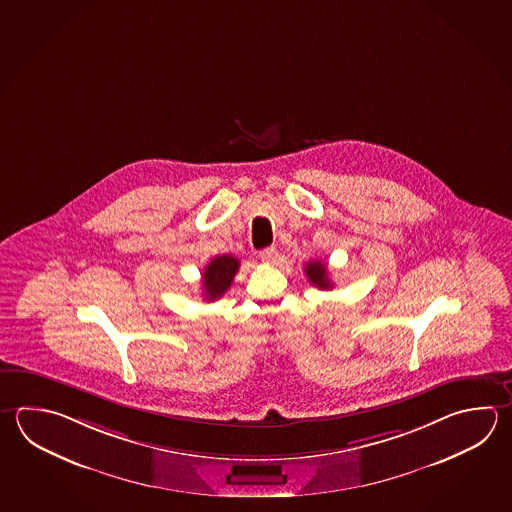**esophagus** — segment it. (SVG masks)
Wrapping results in <instances>:
<instances>
[{"label": "esophagus", "instance_id": "esophagus-1", "mask_svg": "<svg viewBox=\"0 0 512 512\" xmlns=\"http://www.w3.org/2000/svg\"><path fill=\"white\" fill-rule=\"evenodd\" d=\"M259 257H261L262 262L273 264L279 259V251H277V248H264V250L259 251Z\"/></svg>", "mask_w": 512, "mask_h": 512}]
</instances>
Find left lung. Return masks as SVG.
<instances>
[{
    "instance_id": "1",
    "label": "left lung",
    "mask_w": 512,
    "mask_h": 512,
    "mask_svg": "<svg viewBox=\"0 0 512 512\" xmlns=\"http://www.w3.org/2000/svg\"><path fill=\"white\" fill-rule=\"evenodd\" d=\"M306 277L311 284H315L319 290H331V280H329L328 270L320 261H311L306 264Z\"/></svg>"
}]
</instances>
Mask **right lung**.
Masks as SVG:
<instances>
[{"label":"right lung","mask_w":512,"mask_h":512,"mask_svg":"<svg viewBox=\"0 0 512 512\" xmlns=\"http://www.w3.org/2000/svg\"><path fill=\"white\" fill-rule=\"evenodd\" d=\"M239 271V261L232 255H219L210 261L203 271V295L204 299H221L232 286L233 277Z\"/></svg>","instance_id":"add662e5"}]
</instances>
